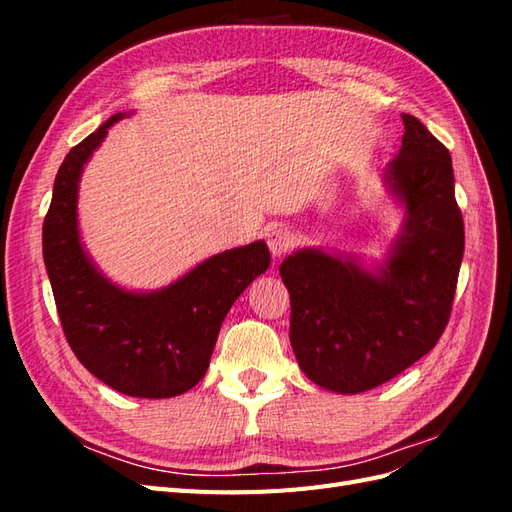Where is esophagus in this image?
<instances>
[{
    "instance_id": "1",
    "label": "esophagus",
    "mask_w": 512,
    "mask_h": 512,
    "mask_svg": "<svg viewBox=\"0 0 512 512\" xmlns=\"http://www.w3.org/2000/svg\"><path fill=\"white\" fill-rule=\"evenodd\" d=\"M267 245H269V250H271V254L273 256H282V254H286L288 252V247L292 245V235H290V230L288 228H273V230H269V235H267Z\"/></svg>"
}]
</instances>
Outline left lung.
Wrapping results in <instances>:
<instances>
[{
    "instance_id": "left-lung-1",
    "label": "left lung",
    "mask_w": 512,
    "mask_h": 512,
    "mask_svg": "<svg viewBox=\"0 0 512 512\" xmlns=\"http://www.w3.org/2000/svg\"><path fill=\"white\" fill-rule=\"evenodd\" d=\"M384 188L404 211L382 260L299 247L280 265L290 344L303 374L339 395L389 382L440 339L463 258V220L448 149L412 115Z\"/></svg>"
}]
</instances>
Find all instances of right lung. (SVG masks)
<instances>
[{
  "instance_id": "add662e5",
  "label": "right lung",
  "mask_w": 512,
  "mask_h": 512,
  "mask_svg": "<svg viewBox=\"0 0 512 512\" xmlns=\"http://www.w3.org/2000/svg\"><path fill=\"white\" fill-rule=\"evenodd\" d=\"M117 113L70 149L53 183L42 254L66 339L87 371L111 389L143 399L177 397L207 374L226 314L271 265L258 239L198 262L156 290L123 288L98 269L79 228V183Z\"/></svg>"
}]
</instances>
